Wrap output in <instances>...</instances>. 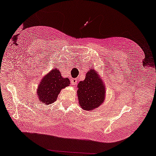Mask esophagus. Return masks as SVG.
Segmentation results:
<instances>
[{"instance_id": "1", "label": "esophagus", "mask_w": 156, "mask_h": 156, "mask_svg": "<svg viewBox=\"0 0 156 156\" xmlns=\"http://www.w3.org/2000/svg\"><path fill=\"white\" fill-rule=\"evenodd\" d=\"M71 83L73 85H76V83H77V79H76V78H75V79H72L71 80Z\"/></svg>"}]
</instances>
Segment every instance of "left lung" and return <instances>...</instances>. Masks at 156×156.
<instances>
[{
    "label": "left lung",
    "mask_w": 156,
    "mask_h": 156,
    "mask_svg": "<svg viewBox=\"0 0 156 156\" xmlns=\"http://www.w3.org/2000/svg\"><path fill=\"white\" fill-rule=\"evenodd\" d=\"M77 96L81 108L87 111L100 107L105 98V86L94 69L86 73L85 80L77 85Z\"/></svg>",
    "instance_id": "8db88e82"
}]
</instances>
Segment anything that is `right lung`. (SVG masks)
Wrapping results in <instances>:
<instances>
[{
	"label": "right lung",
	"instance_id": "1",
	"mask_svg": "<svg viewBox=\"0 0 156 156\" xmlns=\"http://www.w3.org/2000/svg\"><path fill=\"white\" fill-rule=\"evenodd\" d=\"M68 78L61 76L59 70L54 68L43 76L37 90L38 100L45 105H50L56 100L63 88L70 85Z\"/></svg>",
	"mask_w": 156,
	"mask_h": 156
}]
</instances>
